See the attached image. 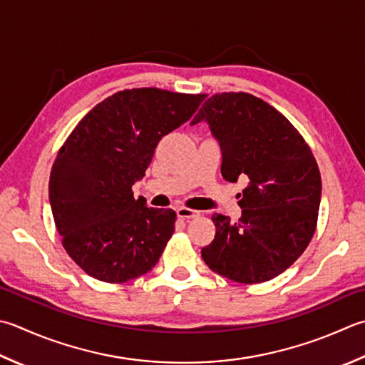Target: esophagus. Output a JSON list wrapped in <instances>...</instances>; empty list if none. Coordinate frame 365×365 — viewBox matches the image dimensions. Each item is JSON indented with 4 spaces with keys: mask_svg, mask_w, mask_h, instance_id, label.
<instances>
[{
    "mask_svg": "<svg viewBox=\"0 0 365 365\" xmlns=\"http://www.w3.org/2000/svg\"><path fill=\"white\" fill-rule=\"evenodd\" d=\"M177 217L178 218H183V220L196 218V217H199V212L187 209V207H178V209H177Z\"/></svg>",
    "mask_w": 365,
    "mask_h": 365,
    "instance_id": "34e87169",
    "label": "esophagus"
}]
</instances>
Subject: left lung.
Segmentation results:
<instances>
[{
  "label": "left lung",
  "mask_w": 365,
  "mask_h": 365,
  "mask_svg": "<svg viewBox=\"0 0 365 365\" xmlns=\"http://www.w3.org/2000/svg\"><path fill=\"white\" fill-rule=\"evenodd\" d=\"M205 121L221 150V175L248 178L242 217L215 213V239L202 248L213 272L261 283L284 272L315 234L321 175L302 135L272 106L248 93L207 99L191 125Z\"/></svg>",
  "instance_id": "obj_1"
}]
</instances>
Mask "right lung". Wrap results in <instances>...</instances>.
Listing matches in <instances>:
<instances>
[{
  "mask_svg": "<svg viewBox=\"0 0 365 365\" xmlns=\"http://www.w3.org/2000/svg\"><path fill=\"white\" fill-rule=\"evenodd\" d=\"M204 99L160 88L118 91L93 107L60 148L50 207L64 250L90 277L123 283L158 262L175 212L147 207L131 188L145 175L158 142Z\"/></svg>",
  "mask_w": 365,
  "mask_h": 365,
  "instance_id": "1",
  "label": "right lung"
}]
</instances>
